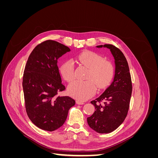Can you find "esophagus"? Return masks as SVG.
I'll use <instances>...</instances> for the list:
<instances>
[{"label": "esophagus", "instance_id": "esophagus-1", "mask_svg": "<svg viewBox=\"0 0 158 158\" xmlns=\"http://www.w3.org/2000/svg\"><path fill=\"white\" fill-rule=\"evenodd\" d=\"M76 104H78V105H83V104H84V102H80V101H76Z\"/></svg>", "mask_w": 158, "mask_h": 158}]
</instances>
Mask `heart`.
<instances>
[{"label": "heart", "mask_w": 158, "mask_h": 158, "mask_svg": "<svg viewBox=\"0 0 158 158\" xmlns=\"http://www.w3.org/2000/svg\"><path fill=\"white\" fill-rule=\"evenodd\" d=\"M76 60L89 68L85 81L76 80L68 88L70 96L85 101L95 94V86L98 89L106 88L112 80L114 69L111 62L105 60L99 54L93 51H84L76 56ZM61 75L67 82L74 79V66L71 60H66L60 68Z\"/></svg>", "instance_id": "obj_1"}]
</instances>
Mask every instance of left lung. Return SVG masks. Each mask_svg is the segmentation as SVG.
Returning <instances> with one entry per match:
<instances>
[{"instance_id": "left-lung-1", "label": "left lung", "mask_w": 158, "mask_h": 158, "mask_svg": "<svg viewBox=\"0 0 158 158\" xmlns=\"http://www.w3.org/2000/svg\"><path fill=\"white\" fill-rule=\"evenodd\" d=\"M111 51L114 61V76L111 85L104 92L91 102L95 111L87 118L89 127L98 133H109L125 120L132 94V82L127 60L123 52L113 45L96 46Z\"/></svg>"}]
</instances>
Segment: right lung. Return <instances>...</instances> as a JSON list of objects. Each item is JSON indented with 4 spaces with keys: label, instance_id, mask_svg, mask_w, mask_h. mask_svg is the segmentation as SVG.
I'll return each instance as SVG.
<instances>
[{
    "label": "right lung",
    "instance_id": "add662e5",
    "mask_svg": "<svg viewBox=\"0 0 158 158\" xmlns=\"http://www.w3.org/2000/svg\"><path fill=\"white\" fill-rule=\"evenodd\" d=\"M70 51L60 43L47 40L37 45L28 57L22 86L26 109L30 119L42 130L54 131L63 126L74 99L57 96L65 89L57 61Z\"/></svg>",
    "mask_w": 158,
    "mask_h": 158
}]
</instances>
